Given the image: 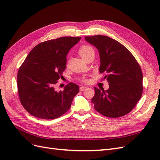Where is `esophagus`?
<instances>
[{
	"instance_id": "34e87169",
	"label": "esophagus",
	"mask_w": 160,
	"mask_h": 160,
	"mask_svg": "<svg viewBox=\"0 0 160 160\" xmlns=\"http://www.w3.org/2000/svg\"><path fill=\"white\" fill-rule=\"evenodd\" d=\"M88 89V87H85V86H81V88H80V91H85V89Z\"/></svg>"
}]
</instances>
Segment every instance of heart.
<instances>
[{"mask_svg": "<svg viewBox=\"0 0 160 160\" xmlns=\"http://www.w3.org/2000/svg\"><path fill=\"white\" fill-rule=\"evenodd\" d=\"M92 52H94V50L93 48L89 45H82L79 49V54L84 59H85L87 57H88ZM83 81H87V79H83Z\"/></svg>", "mask_w": 160, "mask_h": 160, "instance_id": "heart-1", "label": "heart"}]
</instances>
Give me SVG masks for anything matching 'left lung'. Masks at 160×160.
Returning <instances> with one entry per match:
<instances>
[{"label":"left lung","instance_id":"8db88e82","mask_svg":"<svg viewBox=\"0 0 160 160\" xmlns=\"http://www.w3.org/2000/svg\"><path fill=\"white\" fill-rule=\"evenodd\" d=\"M99 51V72L106 74L108 90L94 88L95 109L106 117L116 118L128 114L136 105L143 92L142 71L132 53L118 41L107 36L85 37Z\"/></svg>","mask_w":160,"mask_h":160}]
</instances>
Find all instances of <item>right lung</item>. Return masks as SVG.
Instances as JSON below:
<instances>
[{"instance_id":"1","label":"right lung","mask_w":160,"mask_h":160,"mask_svg":"<svg viewBox=\"0 0 160 160\" xmlns=\"http://www.w3.org/2000/svg\"><path fill=\"white\" fill-rule=\"evenodd\" d=\"M81 37H63L42 42L28 53L19 68L17 87L23 108L42 119L59 118L70 108L79 86L69 83L57 92L55 85L66 68V57Z\"/></svg>"}]
</instances>
